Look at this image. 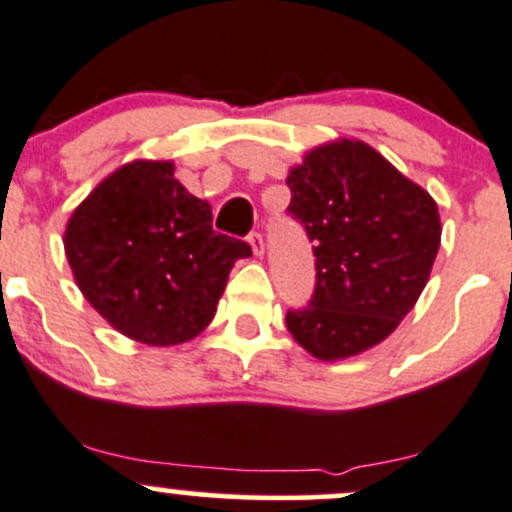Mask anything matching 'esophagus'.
<instances>
[{
  "label": "esophagus",
  "mask_w": 512,
  "mask_h": 512,
  "mask_svg": "<svg viewBox=\"0 0 512 512\" xmlns=\"http://www.w3.org/2000/svg\"><path fill=\"white\" fill-rule=\"evenodd\" d=\"M247 240H250L252 252H255V255H262V252H265V240H262V233L252 230V233L247 235Z\"/></svg>",
  "instance_id": "34e87169"
}]
</instances>
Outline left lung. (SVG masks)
Masks as SVG:
<instances>
[{
    "label": "left lung",
    "mask_w": 512,
    "mask_h": 512,
    "mask_svg": "<svg viewBox=\"0 0 512 512\" xmlns=\"http://www.w3.org/2000/svg\"><path fill=\"white\" fill-rule=\"evenodd\" d=\"M292 215L314 247V294L287 311L299 346L338 360L395 331L439 250V211L424 188L363 142L306 154L287 179Z\"/></svg>",
    "instance_id": "1"
}]
</instances>
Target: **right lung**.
<instances>
[{
  "label": "right lung",
  "mask_w": 512,
  "mask_h": 512,
  "mask_svg": "<svg viewBox=\"0 0 512 512\" xmlns=\"http://www.w3.org/2000/svg\"><path fill=\"white\" fill-rule=\"evenodd\" d=\"M66 255L80 292L117 331L149 346L191 341L211 324L245 240L215 233L211 206L169 161H132L75 208Z\"/></svg>",
  "instance_id": "1"
}]
</instances>
